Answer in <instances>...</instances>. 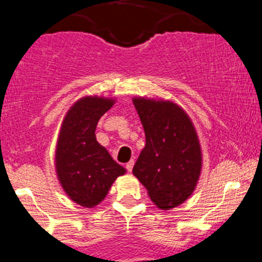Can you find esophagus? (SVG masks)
<instances>
[{
    "label": "esophagus",
    "mask_w": 262,
    "mask_h": 262,
    "mask_svg": "<svg viewBox=\"0 0 262 262\" xmlns=\"http://www.w3.org/2000/svg\"><path fill=\"white\" fill-rule=\"evenodd\" d=\"M133 166H134V161L130 160L128 163H126L125 167H126V170L129 171V172H132V170H133Z\"/></svg>",
    "instance_id": "esophagus-1"
}]
</instances>
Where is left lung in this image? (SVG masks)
Segmentation results:
<instances>
[{
    "instance_id": "obj_1",
    "label": "left lung",
    "mask_w": 262,
    "mask_h": 262,
    "mask_svg": "<svg viewBox=\"0 0 262 262\" xmlns=\"http://www.w3.org/2000/svg\"><path fill=\"white\" fill-rule=\"evenodd\" d=\"M133 104L146 133L133 173L158 208L172 209L192 194L199 179L202 152L196 132L173 102L138 97Z\"/></svg>"
}]
</instances>
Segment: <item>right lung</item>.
Masks as SVG:
<instances>
[{"instance_id": "1", "label": "right lung", "mask_w": 262, "mask_h": 262, "mask_svg": "<svg viewBox=\"0 0 262 262\" xmlns=\"http://www.w3.org/2000/svg\"><path fill=\"white\" fill-rule=\"evenodd\" d=\"M113 105L110 99L83 97L63 120L55 152L57 175L68 196L82 207L102 202L116 178L125 173L95 136L100 118Z\"/></svg>"}]
</instances>
